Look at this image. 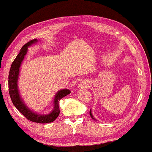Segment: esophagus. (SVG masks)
Wrapping results in <instances>:
<instances>
[{
    "mask_svg": "<svg viewBox=\"0 0 152 152\" xmlns=\"http://www.w3.org/2000/svg\"><path fill=\"white\" fill-rule=\"evenodd\" d=\"M80 86L82 88H88L89 86V82L87 81H83L80 83Z\"/></svg>",
    "mask_w": 152,
    "mask_h": 152,
    "instance_id": "esophagus-1",
    "label": "esophagus"
}]
</instances>
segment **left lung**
<instances>
[{
    "instance_id": "1",
    "label": "left lung",
    "mask_w": 152,
    "mask_h": 152,
    "mask_svg": "<svg viewBox=\"0 0 152 152\" xmlns=\"http://www.w3.org/2000/svg\"><path fill=\"white\" fill-rule=\"evenodd\" d=\"M90 115H91V117L92 118V119H94V118L93 117V116H92V113H91V110H90ZM95 120V119H94Z\"/></svg>"
}]
</instances>
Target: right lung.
<instances>
[{
	"mask_svg": "<svg viewBox=\"0 0 152 152\" xmlns=\"http://www.w3.org/2000/svg\"><path fill=\"white\" fill-rule=\"evenodd\" d=\"M37 42L38 40L35 39L31 40L30 42L25 44L20 49L19 54L17 55L13 62L12 63L9 74V91L10 97H11V101L15 107L28 120L38 123H48L53 122V121L57 119L59 114H60V108H59L60 100L70 94V91L68 89H63L56 93L54 98L53 109L48 115H45L37 114V113L33 112L25 105V102L20 96L19 89H18L17 82L19 75V68L25 58V56L26 55L28 48L33 43H35Z\"/></svg>",
	"mask_w": 152,
	"mask_h": 152,
	"instance_id": "1",
	"label": "right lung"
}]
</instances>
